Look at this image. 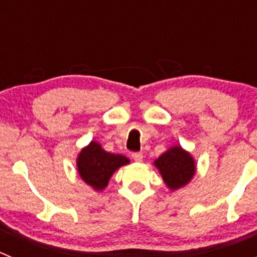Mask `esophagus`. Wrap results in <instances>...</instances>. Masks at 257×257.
Masks as SVG:
<instances>
[{
  "mask_svg": "<svg viewBox=\"0 0 257 257\" xmlns=\"http://www.w3.org/2000/svg\"><path fill=\"white\" fill-rule=\"evenodd\" d=\"M133 158L135 162H142L143 161V153L140 152H136V153H133Z\"/></svg>",
  "mask_w": 257,
  "mask_h": 257,
  "instance_id": "obj_1",
  "label": "esophagus"
}]
</instances>
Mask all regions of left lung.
<instances>
[{
	"label": "left lung",
	"mask_w": 257,
	"mask_h": 257,
	"mask_svg": "<svg viewBox=\"0 0 257 257\" xmlns=\"http://www.w3.org/2000/svg\"><path fill=\"white\" fill-rule=\"evenodd\" d=\"M163 181L171 190L185 187L196 174V161L180 145H174L161 154L153 163Z\"/></svg>",
	"instance_id": "left-lung-1"
}]
</instances>
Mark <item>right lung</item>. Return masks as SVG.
<instances>
[{"label": "right lung", "mask_w": 257, "mask_h": 257, "mask_svg": "<svg viewBox=\"0 0 257 257\" xmlns=\"http://www.w3.org/2000/svg\"><path fill=\"white\" fill-rule=\"evenodd\" d=\"M128 163L130 160L127 157L109 153L92 140L77 156V171L87 185L96 192H101L108 185L112 175Z\"/></svg>", "instance_id": "right-lung-1"}]
</instances>
